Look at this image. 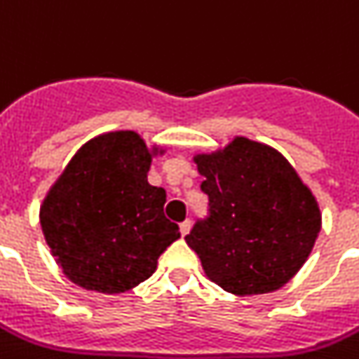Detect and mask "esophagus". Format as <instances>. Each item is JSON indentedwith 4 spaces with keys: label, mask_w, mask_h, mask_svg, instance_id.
<instances>
[{
    "label": "esophagus",
    "mask_w": 359,
    "mask_h": 359,
    "mask_svg": "<svg viewBox=\"0 0 359 359\" xmlns=\"http://www.w3.org/2000/svg\"><path fill=\"white\" fill-rule=\"evenodd\" d=\"M191 220H185V222H182V224H180V231H182V236H185V235H189V231H191Z\"/></svg>",
    "instance_id": "1"
}]
</instances>
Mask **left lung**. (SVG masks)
Here are the masks:
<instances>
[{
  "instance_id": "8db88e82",
  "label": "left lung",
  "mask_w": 359,
  "mask_h": 359,
  "mask_svg": "<svg viewBox=\"0 0 359 359\" xmlns=\"http://www.w3.org/2000/svg\"><path fill=\"white\" fill-rule=\"evenodd\" d=\"M209 216L185 242L212 283L235 295L275 292L312 253L321 211L312 191L275 148L235 137L194 156Z\"/></svg>"
}]
</instances>
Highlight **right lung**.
Returning <instances> with one entry per match:
<instances>
[{
    "label": "right lung",
    "mask_w": 359,
    "mask_h": 359,
    "mask_svg": "<svg viewBox=\"0 0 359 359\" xmlns=\"http://www.w3.org/2000/svg\"><path fill=\"white\" fill-rule=\"evenodd\" d=\"M133 130L100 133L79 148L40 207L46 242L71 283L123 293L147 280L180 238L165 218L167 192L148 183L154 156Z\"/></svg>",
    "instance_id": "add662e5"
}]
</instances>
